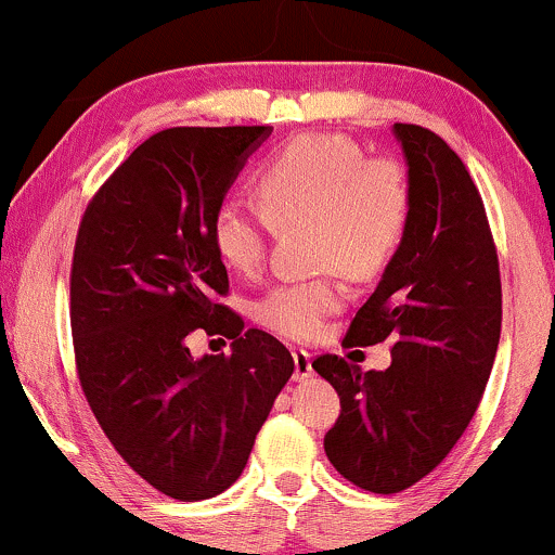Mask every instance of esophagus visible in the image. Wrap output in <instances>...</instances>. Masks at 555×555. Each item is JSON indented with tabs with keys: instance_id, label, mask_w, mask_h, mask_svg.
I'll use <instances>...</instances> for the list:
<instances>
[{
	"instance_id": "1",
	"label": "esophagus",
	"mask_w": 555,
	"mask_h": 555,
	"mask_svg": "<svg viewBox=\"0 0 555 555\" xmlns=\"http://www.w3.org/2000/svg\"><path fill=\"white\" fill-rule=\"evenodd\" d=\"M291 354H294V378L296 380L312 378V373H314L312 371V354L304 349H294Z\"/></svg>"
}]
</instances>
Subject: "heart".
<instances>
[{
	"label": "heart",
	"mask_w": 555,
	"mask_h": 555,
	"mask_svg": "<svg viewBox=\"0 0 555 555\" xmlns=\"http://www.w3.org/2000/svg\"><path fill=\"white\" fill-rule=\"evenodd\" d=\"M256 198H228L211 219L219 259L254 275L272 228L312 224V256L323 278L283 283L259 301L261 325L288 341L320 336L325 320L344 307L341 275L371 280L389 267L413 217L408 169L391 156H367L336 134H304L261 166Z\"/></svg>",
	"instance_id": "b5f03b06"
}]
</instances>
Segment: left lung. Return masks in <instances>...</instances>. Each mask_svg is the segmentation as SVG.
<instances>
[{"instance_id": "1", "label": "left lung", "mask_w": 555, "mask_h": 555, "mask_svg": "<svg viewBox=\"0 0 555 555\" xmlns=\"http://www.w3.org/2000/svg\"><path fill=\"white\" fill-rule=\"evenodd\" d=\"M413 184L402 246L347 331L351 347L391 344L386 371L344 357L312 362L341 399L325 455L360 490L402 492L463 437L490 378L503 320L500 264L466 164L431 129L395 124Z\"/></svg>"}]
</instances>
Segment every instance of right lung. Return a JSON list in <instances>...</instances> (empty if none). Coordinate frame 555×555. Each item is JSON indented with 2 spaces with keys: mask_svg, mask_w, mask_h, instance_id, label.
<instances>
[{
  "mask_svg": "<svg viewBox=\"0 0 555 555\" xmlns=\"http://www.w3.org/2000/svg\"><path fill=\"white\" fill-rule=\"evenodd\" d=\"M272 127L153 134L89 201L70 267V333L89 408L118 455L175 500L224 492L294 373L291 351L219 304L211 219ZM195 330L233 354L193 358Z\"/></svg>",
  "mask_w": 555,
  "mask_h": 555,
  "instance_id": "obj_1",
  "label": "right lung"
}]
</instances>
